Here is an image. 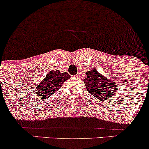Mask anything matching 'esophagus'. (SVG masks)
<instances>
[{"mask_svg":"<svg viewBox=\"0 0 149 149\" xmlns=\"http://www.w3.org/2000/svg\"><path fill=\"white\" fill-rule=\"evenodd\" d=\"M78 76H79V75L77 74V75H76V76H74V77H78Z\"/></svg>","mask_w":149,"mask_h":149,"instance_id":"1","label":"esophagus"}]
</instances>
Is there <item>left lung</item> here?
I'll return each mask as SVG.
<instances>
[{"instance_id":"8db88e82","label":"left lung","mask_w":149,"mask_h":149,"mask_svg":"<svg viewBox=\"0 0 149 149\" xmlns=\"http://www.w3.org/2000/svg\"><path fill=\"white\" fill-rule=\"evenodd\" d=\"M87 77L84 81L87 90L101 100L111 99L118 90L116 82L109 80L96 70L92 69L86 72Z\"/></svg>"}]
</instances>
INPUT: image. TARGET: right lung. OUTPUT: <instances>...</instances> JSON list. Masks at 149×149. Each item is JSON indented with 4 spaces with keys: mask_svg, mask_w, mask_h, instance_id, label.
Instances as JSON below:
<instances>
[{
    "mask_svg": "<svg viewBox=\"0 0 149 149\" xmlns=\"http://www.w3.org/2000/svg\"><path fill=\"white\" fill-rule=\"evenodd\" d=\"M70 78L68 73L61 72L59 70H52L37 87L36 94L41 98L46 99L59 90L63 83Z\"/></svg>",
    "mask_w": 149,
    "mask_h": 149,
    "instance_id": "1",
    "label": "right lung"
}]
</instances>
